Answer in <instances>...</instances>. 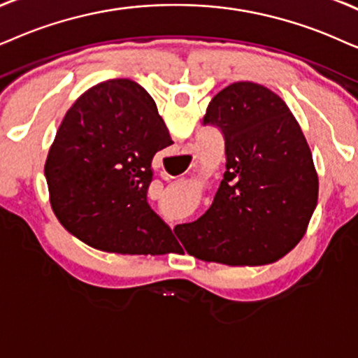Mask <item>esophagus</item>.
<instances>
[{
	"instance_id": "1",
	"label": "esophagus",
	"mask_w": 358,
	"mask_h": 358,
	"mask_svg": "<svg viewBox=\"0 0 358 358\" xmlns=\"http://www.w3.org/2000/svg\"><path fill=\"white\" fill-rule=\"evenodd\" d=\"M183 158H192V152L185 150V152H183Z\"/></svg>"
}]
</instances>
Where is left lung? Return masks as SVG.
Instances as JSON below:
<instances>
[{
    "mask_svg": "<svg viewBox=\"0 0 358 358\" xmlns=\"http://www.w3.org/2000/svg\"><path fill=\"white\" fill-rule=\"evenodd\" d=\"M203 124L223 134L226 171L210 210L176 226V236L201 261L280 259L304 236L317 206V171L301 125L278 94L248 80L220 90Z\"/></svg>",
    "mask_w": 358,
    "mask_h": 358,
    "instance_id": "left-lung-1",
    "label": "left lung"
}]
</instances>
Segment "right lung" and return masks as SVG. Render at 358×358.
I'll return each mask as SVG.
<instances>
[{"instance_id":"obj_1","label":"right lung","mask_w":358,"mask_h":358,"mask_svg":"<svg viewBox=\"0 0 358 358\" xmlns=\"http://www.w3.org/2000/svg\"><path fill=\"white\" fill-rule=\"evenodd\" d=\"M171 143L140 84L110 79L85 90L59 125L44 165L59 223L101 251H173V233L147 201L153 157Z\"/></svg>"}]
</instances>
